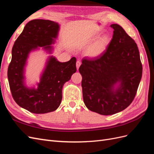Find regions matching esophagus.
I'll return each instance as SVG.
<instances>
[{
	"label": "esophagus",
	"mask_w": 154,
	"mask_h": 154,
	"mask_svg": "<svg viewBox=\"0 0 154 154\" xmlns=\"http://www.w3.org/2000/svg\"><path fill=\"white\" fill-rule=\"evenodd\" d=\"M80 65H81V62L80 61H77L76 62V68H77V69H78L79 67H80Z\"/></svg>",
	"instance_id": "esophagus-1"
}]
</instances>
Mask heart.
I'll return each instance as SVG.
<instances>
[{
	"label": "heart",
	"instance_id": "1",
	"mask_svg": "<svg viewBox=\"0 0 154 154\" xmlns=\"http://www.w3.org/2000/svg\"><path fill=\"white\" fill-rule=\"evenodd\" d=\"M96 35H90L91 38H94ZM109 44V38L106 36H101L97 38L91 46L87 51V54L91 57H96L100 55L106 49Z\"/></svg>",
	"mask_w": 154,
	"mask_h": 154
}]
</instances>
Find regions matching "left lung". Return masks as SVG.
<instances>
[{
	"label": "left lung",
	"instance_id": "8db88e82",
	"mask_svg": "<svg viewBox=\"0 0 154 154\" xmlns=\"http://www.w3.org/2000/svg\"><path fill=\"white\" fill-rule=\"evenodd\" d=\"M114 34L99 57L83 58L79 72L82 76L83 98L88 109L101 115L114 114L134 100L142 76L137 45L123 27L110 26ZM120 85L116 90L113 85Z\"/></svg>",
	"mask_w": 154,
	"mask_h": 154
}]
</instances>
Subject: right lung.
<instances>
[{
    "label": "right lung",
    "mask_w": 154,
    "mask_h": 154,
    "mask_svg": "<svg viewBox=\"0 0 154 154\" xmlns=\"http://www.w3.org/2000/svg\"><path fill=\"white\" fill-rule=\"evenodd\" d=\"M58 23L35 19L25 26L12 48V58L8 69L9 85L13 100L30 112L45 114L54 111L61 103L62 87L76 72L75 57L67 62H59L51 57L37 89L24 85V67L30 51L38 47L51 50V44L58 35Z\"/></svg>",
    "instance_id": "1"
}]
</instances>
